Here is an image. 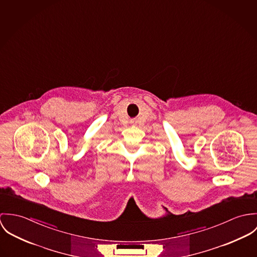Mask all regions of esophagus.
I'll return each instance as SVG.
<instances>
[{"instance_id":"obj_1","label":"esophagus","mask_w":257,"mask_h":257,"mask_svg":"<svg viewBox=\"0 0 257 257\" xmlns=\"http://www.w3.org/2000/svg\"><path fill=\"white\" fill-rule=\"evenodd\" d=\"M130 122H131V124H135V123H136V120H134V119H133V120H131Z\"/></svg>"}]
</instances>
